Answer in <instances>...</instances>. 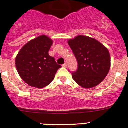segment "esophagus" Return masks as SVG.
<instances>
[{
	"instance_id": "1",
	"label": "esophagus",
	"mask_w": 128,
	"mask_h": 128,
	"mask_svg": "<svg viewBox=\"0 0 128 128\" xmlns=\"http://www.w3.org/2000/svg\"><path fill=\"white\" fill-rule=\"evenodd\" d=\"M62 67H64V68H67V67H68V65H67L66 63H64V64H62Z\"/></svg>"
}]
</instances>
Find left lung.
I'll return each mask as SVG.
<instances>
[{
	"instance_id": "1",
	"label": "left lung",
	"mask_w": 128,
	"mask_h": 128,
	"mask_svg": "<svg viewBox=\"0 0 128 128\" xmlns=\"http://www.w3.org/2000/svg\"><path fill=\"white\" fill-rule=\"evenodd\" d=\"M68 44L78 61V69L72 73L74 81L86 89L100 84L110 69L111 58L107 48L84 36L70 39Z\"/></svg>"
}]
</instances>
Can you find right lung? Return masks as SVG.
Returning a JSON list of instances; mask_svg holds the SVG:
<instances>
[{
  "label": "right lung",
  "mask_w": 128,
  "mask_h": 128,
  "mask_svg": "<svg viewBox=\"0 0 128 128\" xmlns=\"http://www.w3.org/2000/svg\"><path fill=\"white\" fill-rule=\"evenodd\" d=\"M52 40L41 36L27 42L16 58V66L20 78L29 86L43 88L53 80L61 66L49 55Z\"/></svg>",
  "instance_id": "add662e5"
}]
</instances>
